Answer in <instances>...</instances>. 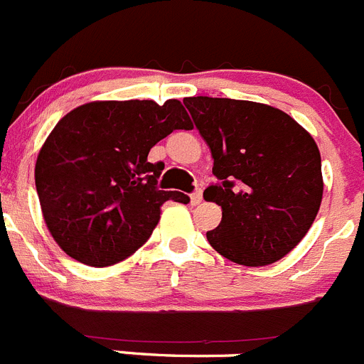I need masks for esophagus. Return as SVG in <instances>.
Returning a JSON list of instances; mask_svg holds the SVG:
<instances>
[{
  "mask_svg": "<svg viewBox=\"0 0 364 364\" xmlns=\"http://www.w3.org/2000/svg\"><path fill=\"white\" fill-rule=\"evenodd\" d=\"M202 200H203L202 189H196V191L191 195V203H193V205H198V203L202 202Z\"/></svg>",
  "mask_w": 364,
  "mask_h": 364,
  "instance_id": "esophagus-1",
  "label": "esophagus"
}]
</instances>
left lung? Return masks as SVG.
Listing matches in <instances>:
<instances>
[{
  "label": "left lung",
  "instance_id": "1",
  "mask_svg": "<svg viewBox=\"0 0 364 364\" xmlns=\"http://www.w3.org/2000/svg\"><path fill=\"white\" fill-rule=\"evenodd\" d=\"M214 159L216 184L203 191L221 205L210 247L245 266L279 261L302 241L323 195L316 143L291 116L264 103L184 98Z\"/></svg>",
  "mask_w": 364,
  "mask_h": 364
}]
</instances>
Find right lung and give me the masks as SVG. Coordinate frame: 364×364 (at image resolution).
<instances>
[{
  "mask_svg": "<svg viewBox=\"0 0 364 364\" xmlns=\"http://www.w3.org/2000/svg\"><path fill=\"white\" fill-rule=\"evenodd\" d=\"M178 100L91 102L65 114L43 144L36 188L48 230L58 247L87 266H110L146 243L168 200L164 162H148L151 148L173 130H191Z\"/></svg>",
  "mask_w": 364,
  "mask_h": 364,
  "instance_id": "add662e5",
  "label": "right lung"
}]
</instances>
